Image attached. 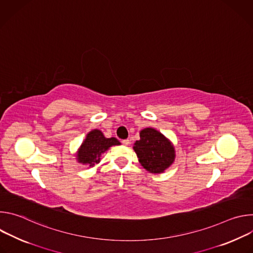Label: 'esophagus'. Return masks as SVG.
<instances>
[{"label":"esophagus","instance_id":"1","mask_svg":"<svg viewBox=\"0 0 253 253\" xmlns=\"http://www.w3.org/2000/svg\"><path fill=\"white\" fill-rule=\"evenodd\" d=\"M121 142H122L123 145H125V146H128V145H129V143H130L128 139H124V140H122Z\"/></svg>","mask_w":253,"mask_h":253}]
</instances>
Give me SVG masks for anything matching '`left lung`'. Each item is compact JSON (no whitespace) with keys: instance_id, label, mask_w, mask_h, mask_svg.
<instances>
[{"instance_id":"8db88e82","label":"left lung","mask_w":253,"mask_h":253,"mask_svg":"<svg viewBox=\"0 0 253 253\" xmlns=\"http://www.w3.org/2000/svg\"><path fill=\"white\" fill-rule=\"evenodd\" d=\"M133 149L140 164L150 173L164 172L175 159L173 144L154 128L141 130Z\"/></svg>"}]
</instances>
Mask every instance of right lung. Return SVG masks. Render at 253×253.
<instances>
[{
	"label": "right lung",
	"mask_w": 253,
	"mask_h": 253,
	"mask_svg": "<svg viewBox=\"0 0 253 253\" xmlns=\"http://www.w3.org/2000/svg\"><path fill=\"white\" fill-rule=\"evenodd\" d=\"M115 145H120V142L115 137L106 138L100 130L94 129L86 135L76 154L77 161L88 167H93L100 162V157L104 152Z\"/></svg>",
	"instance_id": "obj_1"
}]
</instances>
